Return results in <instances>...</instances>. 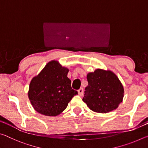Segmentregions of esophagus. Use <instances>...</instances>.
Masks as SVG:
<instances>
[{
    "label": "esophagus",
    "mask_w": 148,
    "mask_h": 148,
    "mask_svg": "<svg viewBox=\"0 0 148 148\" xmlns=\"http://www.w3.org/2000/svg\"><path fill=\"white\" fill-rule=\"evenodd\" d=\"M77 92H78V95H79V96L82 97V95H83V93H84V89L83 88H80L79 89H78Z\"/></svg>",
    "instance_id": "34e87169"
}]
</instances>
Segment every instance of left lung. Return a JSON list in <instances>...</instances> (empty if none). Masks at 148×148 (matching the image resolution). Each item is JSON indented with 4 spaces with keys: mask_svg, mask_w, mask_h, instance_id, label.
I'll return each mask as SVG.
<instances>
[{
    "mask_svg": "<svg viewBox=\"0 0 148 148\" xmlns=\"http://www.w3.org/2000/svg\"><path fill=\"white\" fill-rule=\"evenodd\" d=\"M88 86L83 101L92 111L106 114L116 110L123 101L124 89L113 72L98 69L87 75Z\"/></svg>",
    "mask_w": 148,
    "mask_h": 148,
    "instance_id": "8db88e82",
    "label": "left lung"
}]
</instances>
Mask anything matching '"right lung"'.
Wrapping results in <instances>:
<instances>
[{
	"label": "right lung",
	"mask_w": 148,
	"mask_h": 148,
	"mask_svg": "<svg viewBox=\"0 0 148 148\" xmlns=\"http://www.w3.org/2000/svg\"><path fill=\"white\" fill-rule=\"evenodd\" d=\"M69 71L53 60L32 79L28 96L36 112L44 116H56L66 108L72 97L77 94L71 87V80L67 77Z\"/></svg>",
	"instance_id": "add662e5"
}]
</instances>
